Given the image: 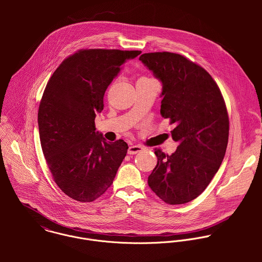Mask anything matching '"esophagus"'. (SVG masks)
<instances>
[{"mask_svg":"<svg viewBox=\"0 0 262 262\" xmlns=\"http://www.w3.org/2000/svg\"><path fill=\"white\" fill-rule=\"evenodd\" d=\"M143 150H144V148L140 145H131L128 149V154H137V153H139Z\"/></svg>","mask_w":262,"mask_h":262,"instance_id":"obj_1","label":"esophagus"}]
</instances>
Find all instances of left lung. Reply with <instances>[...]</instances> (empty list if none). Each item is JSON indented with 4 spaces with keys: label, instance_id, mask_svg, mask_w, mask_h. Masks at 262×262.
I'll return each mask as SVG.
<instances>
[{
    "label": "left lung",
    "instance_id": "8db88e82",
    "mask_svg": "<svg viewBox=\"0 0 262 262\" xmlns=\"http://www.w3.org/2000/svg\"><path fill=\"white\" fill-rule=\"evenodd\" d=\"M139 60L162 83L160 114L176 127L177 150L155 149L157 164L148 186L169 205L186 204L211 183L223 159L229 118L219 86L209 73L185 56L171 52L144 53Z\"/></svg>",
    "mask_w": 262,
    "mask_h": 262
}]
</instances>
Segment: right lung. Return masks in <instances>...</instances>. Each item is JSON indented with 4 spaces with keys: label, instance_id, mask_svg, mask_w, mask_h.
Segmentation results:
<instances>
[{
    "label": "right lung",
    "instance_id": "add662e5",
    "mask_svg": "<svg viewBox=\"0 0 262 262\" xmlns=\"http://www.w3.org/2000/svg\"><path fill=\"white\" fill-rule=\"evenodd\" d=\"M140 53L82 49L66 58L46 84L38 110L41 147L54 182L75 201L101 196L126 156L127 143L107 142L96 131L95 118L121 67Z\"/></svg>",
    "mask_w": 262,
    "mask_h": 262
}]
</instances>
